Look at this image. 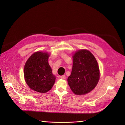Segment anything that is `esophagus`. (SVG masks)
<instances>
[{"label":"esophagus","instance_id":"esophagus-1","mask_svg":"<svg viewBox=\"0 0 125 125\" xmlns=\"http://www.w3.org/2000/svg\"><path fill=\"white\" fill-rule=\"evenodd\" d=\"M60 77V78L61 79H66V75H61V76Z\"/></svg>","mask_w":125,"mask_h":125}]
</instances>
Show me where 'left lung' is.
Segmentation results:
<instances>
[{
    "label": "left lung",
    "mask_w": 125,
    "mask_h": 125,
    "mask_svg": "<svg viewBox=\"0 0 125 125\" xmlns=\"http://www.w3.org/2000/svg\"><path fill=\"white\" fill-rule=\"evenodd\" d=\"M99 78V67L91 52L84 50L75 52L71 73L67 79L72 91L77 95L88 93L96 86Z\"/></svg>",
    "instance_id": "obj_1"
}]
</instances>
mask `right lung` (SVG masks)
<instances>
[{
	"mask_svg": "<svg viewBox=\"0 0 125 125\" xmlns=\"http://www.w3.org/2000/svg\"><path fill=\"white\" fill-rule=\"evenodd\" d=\"M49 55L37 52L26 61L24 68L25 82L30 88L40 93H46L54 84L56 77L48 62Z\"/></svg>",
	"mask_w": 125,
	"mask_h": 125,
	"instance_id": "1",
	"label": "right lung"
}]
</instances>
